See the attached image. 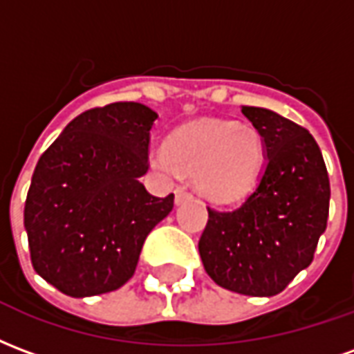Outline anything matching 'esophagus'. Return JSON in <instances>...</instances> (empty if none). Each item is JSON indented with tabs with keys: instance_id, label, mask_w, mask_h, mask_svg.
<instances>
[{
	"instance_id": "34e87169",
	"label": "esophagus",
	"mask_w": 354,
	"mask_h": 354,
	"mask_svg": "<svg viewBox=\"0 0 354 354\" xmlns=\"http://www.w3.org/2000/svg\"><path fill=\"white\" fill-rule=\"evenodd\" d=\"M174 195H176V205H180V203H184V201H189L193 197V193L187 189V187H184V185H180V187H176V192H174Z\"/></svg>"
}]
</instances>
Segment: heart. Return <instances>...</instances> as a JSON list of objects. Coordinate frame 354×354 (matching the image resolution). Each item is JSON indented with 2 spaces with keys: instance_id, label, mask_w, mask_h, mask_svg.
<instances>
[{
  "instance_id": "obj_1",
  "label": "heart",
  "mask_w": 354,
  "mask_h": 354,
  "mask_svg": "<svg viewBox=\"0 0 354 354\" xmlns=\"http://www.w3.org/2000/svg\"><path fill=\"white\" fill-rule=\"evenodd\" d=\"M263 157V138L252 124L201 119L172 132L153 162L170 174H195L197 189L214 203H235L258 184Z\"/></svg>"
}]
</instances>
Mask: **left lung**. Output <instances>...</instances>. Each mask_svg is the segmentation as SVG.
Masks as SVG:
<instances>
[{
  "label": "left lung",
  "instance_id": "1",
  "mask_svg": "<svg viewBox=\"0 0 354 354\" xmlns=\"http://www.w3.org/2000/svg\"><path fill=\"white\" fill-rule=\"evenodd\" d=\"M266 146L260 182L233 210L208 207L199 254L210 279L245 296H274L311 266L330 210L328 170L307 129L243 106Z\"/></svg>",
  "mask_w": 354,
  "mask_h": 354
}]
</instances>
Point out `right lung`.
Wrapping results in <instances>:
<instances>
[{
    "mask_svg": "<svg viewBox=\"0 0 354 354\" xmlns=\"http://www.w3.org/2000/svg\"><path fill=\"white\" fill-rule=\"evenodd\" d=\"M155 119L138 102L87 109L35 165L24 205L30 258L66 296L121 288L149 231L174 207L172 193L159 199L138 182Z\"/></svg>",
    "mask_w": 354,
    "mask_h": 354,
    "instance_id": "obj_1",
    "label": "right lung"
}]
</instances>
